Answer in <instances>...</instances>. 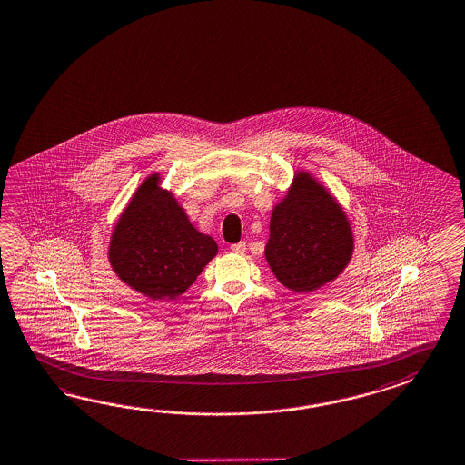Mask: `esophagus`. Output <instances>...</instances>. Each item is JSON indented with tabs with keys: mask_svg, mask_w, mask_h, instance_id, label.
<instances>
[{
	"mask_svg": "<svg viewBox=\"0 0 465 465\" xmlns=\"http://www.w3.org/2000/svg\"><path fill=\"white\" fill-rule=\"evenodd\" d=\"M230 250L233 252V253H237V255H242V253H245V250H247V243L245 242H238V243H233Z\"/></svg>",
	"mask_w": 465,
	"mask_h": 465,
	"instance_id": "esophagus-1",
	"label": "esophagus"
}]
</instances>
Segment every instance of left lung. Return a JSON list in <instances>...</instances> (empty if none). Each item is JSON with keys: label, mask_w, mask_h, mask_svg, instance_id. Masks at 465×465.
Masks as SVG:
<instances>
[{"label": "left lung", "mask_w": 465, "mask_h": 465, "mask_svg": "<svg viewBox=\"0 0 465 465\" xmlns=\"http://www.w3.org/2000/svg\"><path fill=\"white\" fill-rule=\"evenodd\" d=\"M353 252L349 220L335 198L300 172L272 212L265 257L280 283L313 292L341 275Z\"/></svg>", "instance_id": "obj_1"}]
</instances>
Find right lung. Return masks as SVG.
<instances>
[{"instance_id": "right-lung-1", "label": "right lung", "mask_w": 465, "mask_h": 465, "mask_svg": "<svg viewBox=\"0 0 465 465\" xmlns=\"http://www.w3.org/2000/svg\"><path fill=\"white\" fill-rule=\"evenodd\" d=\"M152 175L124 208L110 242L114 273L153 300L182 295L217 255L215 240L196 230L173 195Z\"/></svg>"}]
</instances>
